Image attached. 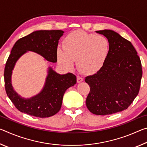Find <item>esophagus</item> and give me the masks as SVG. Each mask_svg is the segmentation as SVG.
Instances as JSON below:
<instances>
[{"mask_svg":"<svg viewBox=\"0 0 147 147\" xmlns=\"http://www.w3.org/2000/svg\"><path fill=\"white\" fill-rule=\"evenodd\" d=\"M83 78L82 77H80V76H77V82L80 83L81 82L83 81Z\"/></svg>","mask_w":147,"mask_h":147,"instance_id":"esophagus-1","label":"esophagus"}]
</instances>
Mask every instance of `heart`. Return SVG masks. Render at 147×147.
Segmentation results:
<instances>
[{"mask_svg":"<svg viewBox=\"0 0 147 147\" xmlns=\"http://www.w3.org/2000/svg\"><path fill=\"white\" fill-rule=\"evenodd\" d=\"M111 51L110 41L106 36L78 30L66 36L63 49L59 48L57 51V58L59 64L66 70H72L74 60H77L80 70L93 74L104 67Z\"/></svg>","mask_w":147,"mask_h":147,"instance_id":"b5f03b06","label":"heart"}]
</instances>
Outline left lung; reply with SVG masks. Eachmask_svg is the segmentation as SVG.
Listing matches in <instances>:
<instances>
[{"label":"left lung","mask_w":147,"mask_h":147,"mask_svg":"<svg viewBox=\"0 0 147 147\" xmlns=\"http://www.w3.org/2000/svg\"><path fill=\"white\" fill-rule=\"evenodd\" d=\"M96 32L109 39L111 51L104 67L86 77L90 87L86 103L92 113L110 115L127 109L138 94L142 67L130 41L110 30Z\"/></svg>","instance_id":"obj_1"}]
</instances>
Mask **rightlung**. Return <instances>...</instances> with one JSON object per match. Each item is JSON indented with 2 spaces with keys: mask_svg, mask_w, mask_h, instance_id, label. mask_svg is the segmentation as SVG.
<instances>
[{
  "mask_svg": "<svg viewBox=\"0 0 147 147\" xmlns=\"http://www.w3.org/2000/svg\"><path fill=\"white\" fill-rule=\"evenodd\" d=\"M63 34V31L59 30L36 31L17 40L12 48L4 68L5 89L12 103L21 112L41 118L55 115L61 108L65 92L76 84L74 74L69 73L61 75L49 67L45 84L38 95L23 98L11 86V76L15 64L27 51L40 54L49 61H57L58 40Z\"/></svg>",
  "mask_w": 147,
  "mask_h": 147,
  "instance_id": "add662e5",
  "label": "right lung"
}]
</instances>
